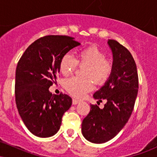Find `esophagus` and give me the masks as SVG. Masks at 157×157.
I'll return each mask as SVG.
<instances>
[{
	"label": "esophagus",
	"instance_id": "esophagus-1",
	"mask_svg": "<svg viewBox=\"0 0 157 157\" xmlns=\"http://www.w3.org/2000/svg\"><path fill=\"white\" fill-rule=\"evenodd\" d=\"M80 103V100H77L76 99H73L72 100V104L73 105H77V104Z\"/></svg>",
	"mask_w": 157,
	"mask_h": 157
}]
</instances>
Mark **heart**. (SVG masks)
I'll use <instances>...</instances> for the list:
<instances>
[{
	"label": "heart",
	"instance_id": "1",
	"mask_svg": "<svg viewBox=\"0 0 157 157\" xmlns=\"http://www.w3.org/2000/svg\"><path fill=\"white\" fill-rule=\"evenodd\" d=\"M77 64L86 66L84 71L85 79L71 77L64 82L66 91L74 97L82 98L93 89L92 80L97 85L103 84L113 72V64L111 60L105 57V54L96 46H89L80 50L77 59L69 53L61 57L59 68L64 76L71 75Z\"/></svg>",
	"mask_w": 157,
	"mask_h": 157
}]
</instances>
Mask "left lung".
<instances>
[{
    "label": "left lung",
    "mask_w": 157,
    "mask_h": 157,
    "mask_svg": "<svg viewBox=\"0 0 157 157\" xmlns=\"http://www.w3.org/2000/svg\"><path fill=\"white\" fill-rule=\"evenodd\" d=\"M112 50L113 69L111 77L94 98L104 108L91 105L89 114L82 122V134L89 142L104 143L113 139L128 121L138 93L137 69L130 52L114 40L108 41ZM97 102V104L99 103Z\"/></svg>",
    "instance_id": "1"
}]
</instances>
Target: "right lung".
Returning <instances> with one entry per match:
<instances>
[{
	"label": "right lung",
	"mask_w": 157,
	"mask_h": 157,
	"mask_svg": "<svg viewBox=\"0 0 157 157\" xmlns=\"http://www.w3.org/2000/svg\"><path fill=\"white\" fill-rule=\"evenodd\" d=\"M80 45L66 35H47L26 48L15 72V102L29 131L39 137H49L58 131L62 117L71 105L66 94L48 91L60 72L61 57Z\"/></svg>",
	"instance_id": "1"
}]
</instances>
